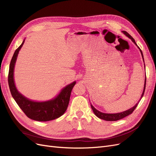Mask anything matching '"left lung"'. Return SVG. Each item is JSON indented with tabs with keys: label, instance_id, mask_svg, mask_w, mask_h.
Instances as JSON below:
<instances>
[{
	"label": "left lung",
	"instance_id": "obj_1",
	"mask_svg": "<svg viewBox=\"0 0 156 156\" xmlns=\"http://www.w3.org/2000/svg\"><path fill=\"white\" fill-rule=\"evenodd\" d=\"M122 32H123L124 34L126 36L129 37V38L132 40V41H133V43H134L136 45H136V42H135V40L133 38V37H132L130 34H129L128 33H127L126 31H122ZM138 48H139V47H138ZM139 49H140L141 55H142L143 58V61H144V58H143V53H142V51H141V50H140V48H139ZM144 67H145V65H144ZM146 77H145L144 90H143L142 96H141V98H140V100H141V98H143V95H144V90H145V88H146ZM139 101H140V100H139ZM138 104H139V102H138L137 103H136V104L133 107H132V108H129V109L127 110V111H124V112H122L116 113V114H107V113L101 112H100V111H98V110L96 109V108H94L92 104H91V107H92V111H93L94 114H95V115H96L97 117H98L99 119L105 120H106V121H116V120H120V119H124V118H125L126 116L131 115V113L133 112V111L135 109V108L136 107V106L138 105Z\"/></svg>",
	"mask_w": 156,
	"mask_h": 156
}]
</instances>
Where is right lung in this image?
<instances>
[{
  "mask_svg": "<svg viewBox=\"0 0 156 156\" xmlns=\"http://www.w3.org/2000/svg\"><path fill=\"white\" fill-rule=\"evenodd\" d=\"M24 42L25 40L16 50L10 64L8 84L12 96L27 117L32 120L45 122L58 119L66 111L69 104L71 92L76 82L74 81L64 87L57 96L49 101L43 102L34 101L23 96L18 92L14 83L13 71L19 51L22 48Z\"/></svg>",
  "mask_w": 156,
  "mask_h": 156,
  "instance_id": "1",
  "label": "right lung"
}]
</instances>
